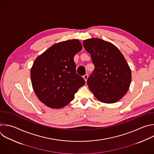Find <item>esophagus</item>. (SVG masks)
Wrapping results in <instances>:
<instances>
[{
    "instance_id": "1",
    "label": "esophagus",
    "mask_w": 154,
    "mask_h": 154,
    "mask_svg": "<svg viewBox=\"0 0 154 154\" xmlns=\"http://www.w3.org/2000/svg\"><path fill=\"white\" fill-rule=\"evenodd\" d=\"M83 77L85 81L86 82V81H87V79H88V74H85V75H83Z\"/></svg>"
}]
</instances>
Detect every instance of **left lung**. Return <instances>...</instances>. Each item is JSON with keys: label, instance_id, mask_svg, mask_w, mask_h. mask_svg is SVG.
<instances>
[{"label": "left lung", "instance_id": "8db88e82", "mask_svg": "<svg viewBox=\"0 0 154 154\" xmlns=\"http://www.w3.org/2000/svg\"><path fill=\"white\" fill-rule=\"evenodd\" d=\"M83 44L95 66L87 80L89 89L103 103L119 101L128 92L132 79L125 57L117 46L101 38H88Z\"/></svg>", "mask_w": 154, "mask_h": 154}]
</instances>
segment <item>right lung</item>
I'll list each match as a JSON object with an SVG mask.
<instances>
[{
	"label": "right lung",
	"instance_id": "right-lung-1",
	"mask_svg": "<svg viewBox=\"0 0 154 154\" xmlns=\"http://www.w3.org/2000/svg\"><path fill=\"white\" fill-rule=\"evenodd\" d=\"M82 45L77 39L54 44L39 55L31 68L33 90L39 100L52 109L69 104L85 81L76 72L74 56Z\"/></svg>",
	"mask_w": 154,
	"mask_h": 154
}]
</instances>
